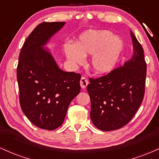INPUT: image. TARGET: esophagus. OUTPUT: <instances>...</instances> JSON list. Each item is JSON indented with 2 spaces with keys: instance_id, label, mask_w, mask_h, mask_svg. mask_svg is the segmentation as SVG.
I'll list each match as a JSON object with an SVG mask.
<instances>
[{
  "instance_id": "obj_1",
  "label": "esophagus",
  "mask_w": 159,
  "mask_h": 159,
  "mask_svg": "<svg viewBox=\"0 0 159 159\" xmlns=\"http://www.w3.org/2000/svg\"><path fill=\"white\" fill-rule=\"evenodd\" d=\"M80 84H81L82 89L86 88V87L88 84V80H87L85 77H82L81 78V81H80Z\"/></svg>"
}]
</instances>
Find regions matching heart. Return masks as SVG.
<instances>
[{
    "instance_id": "1",
    "label": "heart",
    "mask_w": 159,
    "mask_h": 159,
    "mask_svg": "<svg viewBox=\"0 0 159 159\" xmlns=\"http://www.w3.org/2000/svg\"><path fill=\"white\" fill-rule=\"evenodd\" d=\"M123 42L108 30H90L79 37L75 46L67 44L65 53L69 61L81 64L84 58L93 56L90 67L95 73L102 75L110 72L117 63Z\"/></svg>"
}]
</instances>
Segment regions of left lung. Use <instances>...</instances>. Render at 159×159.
Returning <instances> with one entry per match:
<instances>
[{
  "label": "left lung",
  "mask_w": 159,
  "mask_h": 159,
  "mask_svg": "<svg viewBox=\"0 0 159 159\" xmlns=\"http://www.w3.org/2000/svg\"><path fill=\"white\" fill-rule=\"evenodd\" d=\"M133 55L106 75L89 78L90 118L102 131L120 129L129 123L141 105L145 93L147 63L143 49L131 30Z\"/></svg>",
  "instance_id": "obj_1"
}]
</instances>
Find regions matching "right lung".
I'll return each instance as SVG.
<instances>
[{
  "instance_id": "right-lung-1",
  "label": "right lung",
  "mask_w": 159,
  "mask_h": 159,
  "mask_svg": "<svg viewBox=\"0 0 159 159\" xmlns=\"http://www.w3.org/2000/svg\"><path fill=\"white\" fill-rule=\"evenodd\" d=\"M63 21L43 22L30 33L19 57L17 80L21 110L36 126L54 130L63 124L71 101L80 93L81 75L64 72L43 47Z\"/></svg>"
}]
</instances>
